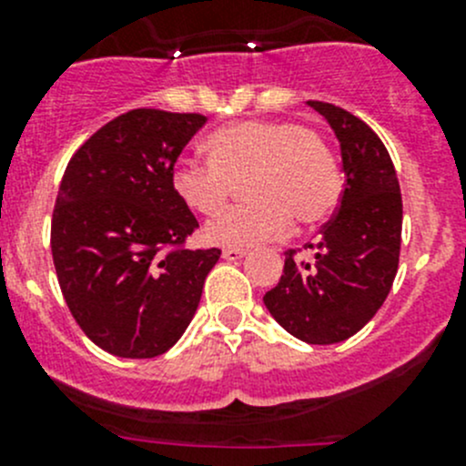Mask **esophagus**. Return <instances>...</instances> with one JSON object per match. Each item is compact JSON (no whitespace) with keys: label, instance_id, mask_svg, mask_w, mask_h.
Masks as SVG:
<instances>
[{"label":"esophagus","instance_id":"obj_1","mask_svg":"<svg viewBox=\"0 0 466 466\" xmlns=\"http://www.w3.org/2000/svg\"><path fill=\"white\" fill-rule=\"evenodd\" d=\"M246 255H248V250H243V248H225L223 250V259H228V261H238V259H243Z\"/></svg>","mask_w":466,"mask_h":466}]
</instances>
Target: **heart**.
Masks as SVG:
<instances>
[{
  "mask_svg": "<svg viewBox=\"0 0 466 466\" xmlns=\"http://www.w3.org/2000/svg\"><path fill=\"white\" fill-rule=\"evenodd\" d=\"M209 164L180 157L171 189L187 209L214 214L241 180L246 205L220 211L203 228L211 246L250 248L281 237L290 218L302 228L327 218L340 198V173L318 133L290 121L246 119L205 142Z\"/></svg>",
  "mask_w": 466,
  "mask_h": 466,
  "instance_id": "b5f03b06",
  "label": "heart"
}]
</instances>
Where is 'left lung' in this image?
I'll return each mask as SVG.
<instances>
[{"mask_svg": "<svg viewBox=\"0 0 466 466\" xmlns=\"http://www.w3.org/2000/svg\"><path fill=\"white\" fill-rule=\"evenodd\" d=\"M340 144L345 191L320 241L307 246L313 263L286 257L279 284L263 304L290 336L333 345L359 333L392 289L401 246V191L388 148L372 128L342 107L307 101Z\"/></svg>", "mask_w": 466, "mask_h": 466, "instance_id": "left-lung-1", "label": "left lung"}]
</instances>
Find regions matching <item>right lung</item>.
<instances>
[{
	"instance_id": "add662e5",
	"label": "right lung",
	"mask_w": 466,
	"mask_h": 466,
	"mask_svg": "<svg viewBox=\"0 0 466 466\" xmlns=\"http://www.w3.org/2000/svg\"><path fill=\"white\" fill-rule=\"evenodd\" d=\"M205 124L203 115L126 112L65 168L51 218L56 275L74 320L107 354L153 359L194 320L220 250L167 248L198 229L173 194L171 168Z\"/></svg>"
}]
</instances>
